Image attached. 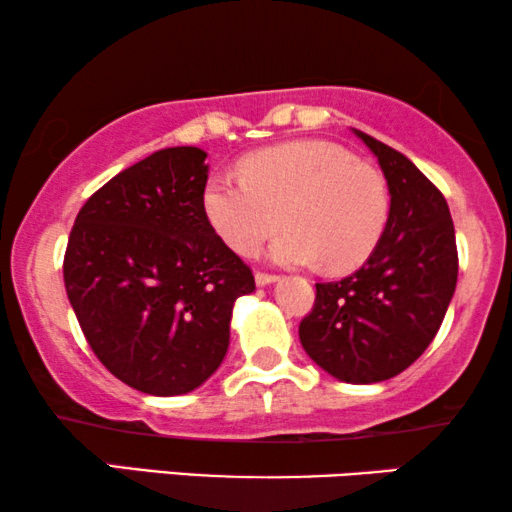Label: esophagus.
<instances>
[{"label": "esophagus", "mask_w": 512, "mask_h": 512, "mask_svg": "<svg viewBox=\"0 0 512 512\" xmlns=\"http://www.w3.org/2000/svg\"><path fill=\"white\" fill-rule=\"evenodd\" d=\"M277 282V275H268V272H256V284L258 286H268V284H275Z\"/></svg>", "instance_id": "34e87169"}]
</instances>
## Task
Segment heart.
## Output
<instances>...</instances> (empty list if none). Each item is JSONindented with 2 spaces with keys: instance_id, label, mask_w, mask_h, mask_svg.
I'll use <instances>...</instances> for the list:
<instances>
[{
  "instance_id": "obj_1",
  "label": "heart",
  "mask_w": 512,
  "mask_h": 512,
  "mask_svg": "<svg viewBox=\"0 0 512 512\" xmlns=\"http://www.w3.org/2000/svg\"><path fill=\"white\" fill-rule=\"evenodd\" d=\"M240 177L209 179L202 212L242 256L258 254L284 223L289 230L272 244V261L352 272L373 256L387 228L382 174L338 144L300 139L268 146L240 160Z\"/></svg>"
}]
</instances>
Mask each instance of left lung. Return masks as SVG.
Segmentation results:
<instances>
[{"instance_id": "obj_1", "label": "left lung", "mask_w": 512, "mask_h": 512, "mask_svg": "<svg viewBox=\"0 0 512 512\" xmlns=\"http://www.w3.org/2000/svg\"><path fill=\"white\" fill-rule=\"evenodd\" d=\"M389 188V219L373 256L340 282L317 284L300 345L328 375L373 384L403 373L436 338L457 286L454 223L443 193L415 163L366 132Z\"/></svg>"}]
</instances>
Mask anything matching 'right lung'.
Instances as JSON below:
<instances>
[{
	"mask_svg": "<svg viewBox=\"0 0 512 512\" xmlns=\"http://www.w3.org/2000/svg\"><path fill=\"white\" fill-rule=\"evenodd\" d=\"M207 153L172 146L116 174L76 216L65 289L102 366L151 396L216 373L235 300L256 289L202 212Z\"/></svg>",
	"mask_w": 512,
	"mask_h": 512,
	"instance_id": "1",
	"label": "right lung"
}]
</instances>
